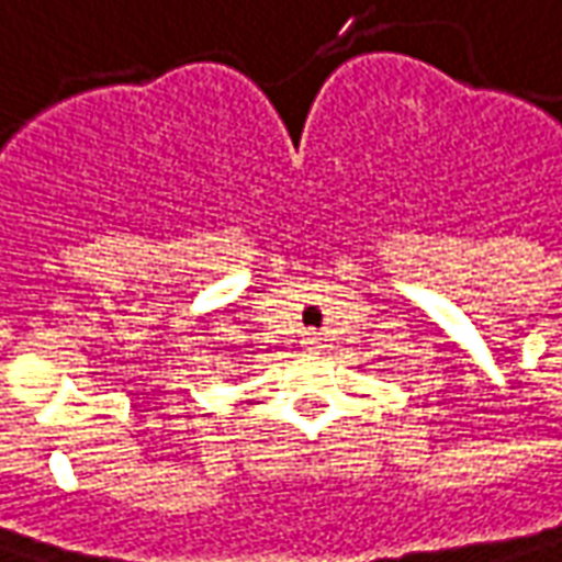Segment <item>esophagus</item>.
Masks as SVG:
<instances>
[{
  "instance_id": "esophagus-1",
  "label": "esophagus",
  "mask_w": 562,
  "mask_h": 562,
  "mask_svg": "<svg viewBox=\"0 0 562 562\" xmlns=\"http://www.w3.org/2000/svg\"><path fill=\"white\" fill-rule=\"evenodd\" d=\"M304 347H311V350H316V347L323 345V335L319 331H304V341H301Z\"/></svg>"
}]
</instances>
